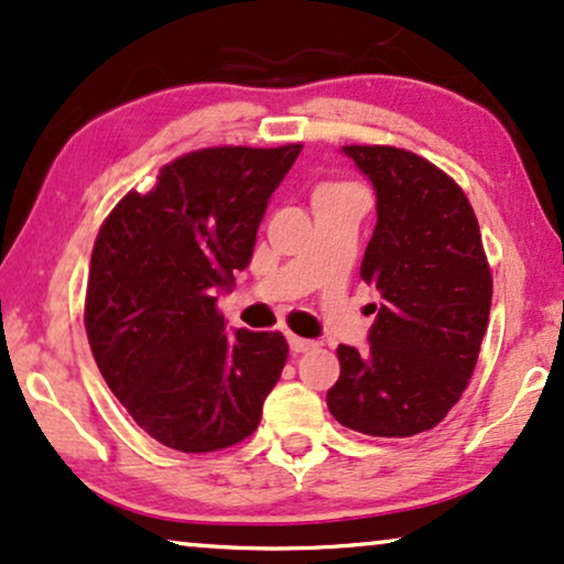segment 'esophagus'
Masks as SVG:
<instances>
[{"mask_svg":"<svg viewBox=\"0 0 564 564\" xmlns=\"http://www.w3.org/2000/svg\"><path fill=\"white\" fill-rule=\"evenodd\" d=\"M289 346H291V354H306V351H312L317 344L315 340L299 338V335H289Z\"/></svg>","mask_w":564,"mask_h":564,"instance_id":"obj_1","label":"esophagus"}]
</instances>
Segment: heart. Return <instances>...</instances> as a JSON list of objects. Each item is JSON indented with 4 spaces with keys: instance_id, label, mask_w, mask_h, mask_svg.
Listing matches in <instances>:
<instances>
[{
    "instance_id": "obj_1",
    "label": "heart",
    "mask_w": 564,
    "mask_h": 564,
    "mask_svg": "<svg viewBox=\"0 0 564 564\" xmlns=\"http://www.w3.org/2000/svg\"><path fill=\"white\" fill-rule=\"evenodd\" d=\"M335 187H344V184H323L319 189H335Z\"/></svg>"
}]
</instances>
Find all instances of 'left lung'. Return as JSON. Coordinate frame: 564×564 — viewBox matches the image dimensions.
<instances>
[{
  "mask_svg": "<svg viewBox=\"0 0 564 564\" xmlns=\"http://www.w3.org/2000/svg\"><path fill=\"white\" fill-rule=\"evenodd\" d=\"M372 182L361 278L377 291L369 348L338 346L327 409L348 430L411 437L458 403L487 333L491 273L471 203L445 171L390 145H344Z\"/></svg>",
  "mask_w": 564,
  "mask_h": 564,
  "instance_id": "left-lung-1",
  "label": "left lung"
}]
</instances>
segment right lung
<instances>
[{
  "label": "right lung",
  "mask_w": 564,
  "mask_h": 564,
  "mask_svg": "<svg viewBox=\"0 0 564 564\" xmlns=\"http://www.w3.org/2000/svg\"><path fill=\"white\" fill-rule=\"evenodd\" d=\"M299 153V142L187 153L98 231L85 294L93 359L161 445L213 453L258 430L289 344L229 333L216 304L252 260L268 199Z\"/></svg>",
  "instance_id": "add662e5"
}]
</instances>
